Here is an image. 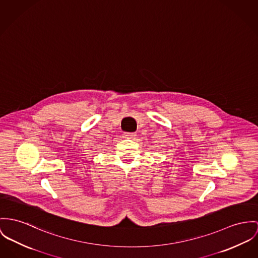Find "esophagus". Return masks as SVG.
I'll return each mask as SVG.
<instances>
[{"instance_id":"34e87169","label":"esophagus","mask_w":258,"mask_h":258,"mask_svg":"<svg viewBox=\"0 0 258 258\" xmlns=\"http://www.w3.org/2000/svg\"><path fill=\"white\" fill-rule=\"evenodd\" d=\"M137 137V134L134 133H123V138L124 139H134Z\"/></svg>"}]
</instances>
